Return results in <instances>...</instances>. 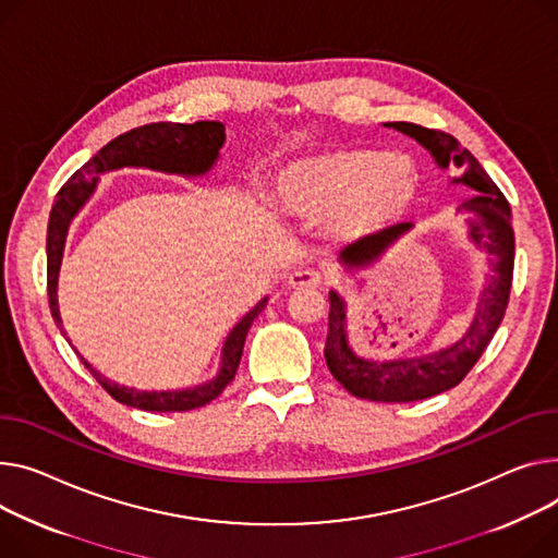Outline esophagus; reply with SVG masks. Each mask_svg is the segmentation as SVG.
I'll return each instance as SVG.
<instances>
[{
    "instance_id": "esophagus-1",
    "label": "esophagus",
    "mask_w": 558,
    "mask_h": 558,
    "mask_svg": "<svg viewBox=\"0 0 558 558\" xmlns=\"http://www.w3.org/2000/svg\"><path fill=\"white\" fill-rule=\"evenodd\" d=\"M287 284L291 289H316L320 287V274L310 271V269H301V271H293L287 278Z\"/></svg>"
}]
</instances>
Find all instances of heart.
<instances>
[{
    "label": "heart",
    "instance_id": "b5f03b06",
    "mask_svg": "<svg viewBox=\"0 0 558 558\" xmlns=\"http://www.w3.org/2000/svg\"><path fill=\"white\" fill-rule=\"evenodd\" d=\"M417 195L420 172L411 159L367 147H331L293 161L280 174V199L291 215L329 219V229L348 240L390 227Z\"/></svg>",
    "mask_w": 558,
    "mask_h": 558
}]
</instances>
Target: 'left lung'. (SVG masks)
<instances>
[{
	"instance_id": "8db88e82",
	"label": "left lung",
	"mask_w": 558,
	"mask_h": 558,
	"mask_svg": "<svg viewBox=\"0 0 558 558\" xmlns=\"http://www.w3.org/2000/svg\"><path fill=\"white\" fill-rule=\"evenodd\" d=\"M386 128H395L424 145L441 170H447L449 163L464 168V174L453 179V183L469 185L475 195L462 202L460 210L471 213L469 240L489 255L492 265V276L480 293L473 320L464 331V337L449 348L413 359L373 361L359 356L348 339L345 301L337 291H329V323L325 341V361L329 373L350 395L359 399L399 403L428 399L456 388L494 339L511 291L513 229L509 202L485 172V168L477 163L469 150H462L451 134L403 121L386 123ZM411 229V221H403V225L384 229L377 235H367L341 253V263L348 269L369 267L381 259Z\"/></svg>"
}]
</instances>
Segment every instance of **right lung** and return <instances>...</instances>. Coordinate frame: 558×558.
<instances>
[{
  "mask_svg": "<svg viewBox=\"0 0 558 558\" xmlns=\"http://www.w3.org/2000/svg\"><path fill=\"white\" fill-rule=\"evenodd\" d=\"M225 125L219 121H197V123H150L143 128H134L114 141L102 145L100 150L73 174L56 195V204L49 215V231H47V291H49V307L56 325L62 329V318L58 310V271L62 263L64 240L71 219L87 204L92 193L96 191L98 174L119 170V168H150L168 174L183 177H199L206 174L217 157L219 147L225 145ZM267 307V299L259 301L233 329L221 348V365L215 379L189 388V390H161V392H145L128 386H119L102 377L98 369L87 363L81 352V361L92 373V377L111 395L119 403L141 408L150 413H185L193 408L206 405L217 395H221L235 373L242 359L246 331L257 318V314ZM66 337V333H64ZM69 341V339H66Z\"/></svg>",
  "mask_w": 558,
  "mask_h": 558,
  "instance_id": "1",
  "label": "right lung"
}]
</instances>
